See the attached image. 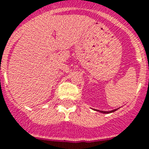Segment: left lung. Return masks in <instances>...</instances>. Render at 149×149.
<instances>
[{"instance_id":"8db88e82","label":"left lung","mask_w":149,"mask_h":149,"mask_svg":"<svg viewBox=\"0 0 149 149\" xmlns=\"http://www.w3.org/2000/svg\"><path fill=\"white\" fill-rule=\"evenodd\" d=\"M116 109H114V110H112V111H109V112H106V111H99V112H102V113H110V112H115Z\"/></svg>"}]
</instances>
